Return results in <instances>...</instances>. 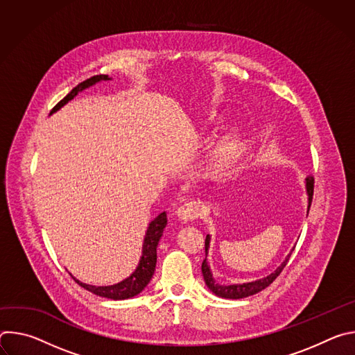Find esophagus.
<instances>
[{"label": "esophagus", "instance_id": "esophagus-1", "mask_svg": "<svg viewBox=\"0 0 355 355\" xmlns=\"http://www.w3.org/2000/svg\"><path fill=\"white\" fill-rule=\"evenodd\" d=\"M199 216V207L195 204V202H188V204H184L182 207L178 208L177 211V218L178 220L187 223L192 222Z\"/></svg>", "mask_w": 355, "mask_h": 355}]
</instances>
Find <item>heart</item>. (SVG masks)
Listing matches in <instances>:
<instances>
[{
    "mask_svg": "<svg viewBox=\"0 0 355 355\" xmlns=\"http://www.w3.org/2000/svg\"><path fill=\"white\" fill-rule=\"evenodd\" d=\"M237 153H239V143L234 137L232 136H227L225 139H222L215 151H214V166L216 170H226L229 168L236 157H237Z\"/></svg>",
    "mask_w": 355,
    "mask_h": 355,
    "instance_id": "obj_1",
    "label": "heart"
}]
</instances>
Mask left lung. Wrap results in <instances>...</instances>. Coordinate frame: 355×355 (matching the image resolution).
Here are the masks:
<instances>
[{
    "label": "left lung",
    "instance_id": "8db88e82",
    "mask_svg": "<svg viewBox=\"0 0 355 355\" xmlns=\"http://www.w3.org/2000/svg\"><path fill=\"white\" fill-rule=\"evenodd\" d=\"M313 187H315V178L312 175H309L306 178V192H308V214L311 209V204H312V198H313ZM209 243H211V236L208 234L205 239V251L208 254V248H209ZM292 254V251L286 256L285 261L270 275L252 281V282H244V284H233V285H225V284H219L215 281L211 268L207 263V259L202 263V275H204V281L207 284V286L219 297H225V299H241V297H247L250 295H254L263 289H266L268 285H271L275 278L281 274V271L284 270V267L286 266L289 257Z\"/></svg>",
    "mask_w": 355,
    "mask_h": 355
}]
</instances>
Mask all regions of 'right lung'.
<instances>
[{
	"label": "right lung",
	"mask_w": 355,
	"mask_h": 355,
	"mask_svg": "<svg viewBox=\"0 0 355 355\" xmlns=\"http://www.w3.org/2000/svg\"><path fill=\"white\" fill-rule=\"evenodd\" d=\"M111 80L107 74H99V76H94L83 83H80L77 87H74L60 103L52 110L50 115L55 114L56 111H59L62 107H64L69 101H71L78 92L84 91L85 88L99 83V81H108ZM167 225V215L166 212H162L157 218H155L153 220L150 222L146 236H144V241H143V250H141V257L140 261L136 267V270L130 274V277H128L126 279L114 284V285H108V286H95V285H88V284H83L81 281L76 279L73 275V279L83 286L84 289L92 292L94 295H98L101 297H107V299H112V300H123V299H129L133 297L136 295H139L150 282L151 277L155 274L156 270V263H157V244L163 236V230Z\"/></svg>",
	"instance_id": "1"
}]
</instances>
